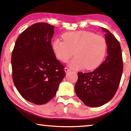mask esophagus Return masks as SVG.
Listing matches in <instances>:
<instances>
[{
	"label": "esophagus",
	"instance_id": "34e87169",
	"mask_svg": "<svg viewBox=\"0 0 131 131\" xmlns=\"http://www.w3.org/2000/svg\"><path fill=\"white\" fill-rule=\"evenodd\" d=\"M65 72L66 73H67L68 72H69L70 71H71V69H69V68H65Z\"/></svg>",
	"mask_w": 131,
	"mask_h": 131
}]
</instances>
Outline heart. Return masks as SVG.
I'll return each mask as SVG.
<instances>
[{"instance_id":"1","label":"heart","mask_w":131,"mask_h":131,"mask_svg":"<svg viewBox=\"0 0 131 131\" xmlns=\"http://www.w3.org/2000/svg\"><path fill=\"white\" fill-rule=\"evenodd\" d=\"M63 41L55 39L52 49L58 60L66 62L74 54L69 66L74 69H95L101 65L107 50L105 38L85 30L72 31L62 35ZM74 53H73V52Z\"/></svg>"}]
</instances>
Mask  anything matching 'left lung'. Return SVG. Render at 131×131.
<instances>
[{
    "mask_svg": "<svg viewBox=\"0 0 131 131\" xmlns=\"http://www.w3.org/2000/svg\"><path fill=\"white\" fill-rule=\"evenodd\" d=\"M105 32L108 56L93 72H78L75 85L78 97L86 106H102L114 96L119 85L123 72L121 48L119 41L108 29Z\"/></svg>",
    "mask_w": 131,
    "mask_h": 131,
    "instance_id": "obj_1",
    "label": "left lung"
}]
</instances>
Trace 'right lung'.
<instances>
[{"mask_svg": "<svg viewBox=\"0 0 131 131\" xmlns=\"http://www.w3.org/2000/svg\"><path fill=\"white\" fill-rule=\"evenodd\" d=\"M54 28L43 22L32 25L19 35L12 53L13 83L23 98L36 105L55 96L66 75L52 49Z\"/></svg>", "mask_w": 131, "mask_h": 131, "instance_id": "add662e5", "label": "right lung"}]
</instances>
